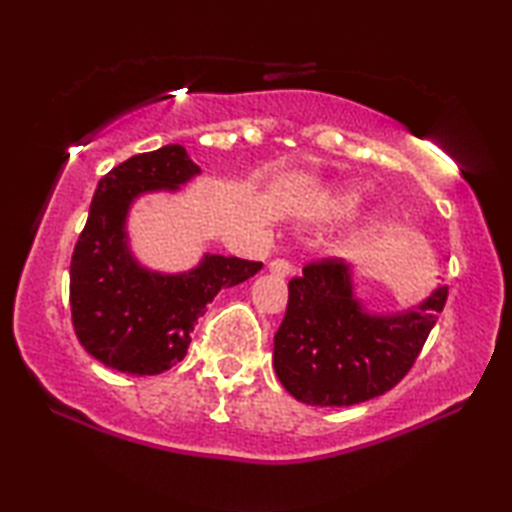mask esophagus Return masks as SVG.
<instances>
[{"instance_id": "1", "label": "esophagus", "mask_w": 512, "mask_h": 512, "mask_svg": "<svg viewBox=\"0 0 512 512\" xmlns=\"http://www.w3.org/2000/svg\"><path fill=\"white\" fill-rule=\"evenodd\" d=\"M268 271H271L273 275L287 277L293 273V266H291V262H287V259H273V262L268 264Z\"/></svg>"}]
</instances>
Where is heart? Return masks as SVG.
I'll return each mask as SVG.
<instances>
[{"label": "heart", "mask_w": 512, "mask_h": 512, "mask_svg": "<svg viewBox=\"0 0 512 512\" xmlns=\"http://www.w3.org/2000/svg\"><path fill=\"white\" fill-rule=\"evenodd\" d=\"M363 201V194L354 187H336L332 192L323 194L311 207V216L316 221H336L350 216ZM377 221V214H368L366 221H363V230H370Z\"/></svg>", "instance_id": "b5f03b06"}]
</instances>
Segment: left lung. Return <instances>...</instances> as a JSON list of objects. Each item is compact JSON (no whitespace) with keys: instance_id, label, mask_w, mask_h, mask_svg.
<instances>
[{"instance_id":"1","label":"left lung","mask_w":512,"mask_h":512,"mask_svg":"<svg viewBox=\"0 0 512 512\" xmlns=\"http://www.w3.org/2000/svg\"><path fill=\"white\" fill-rule=\"evenodd\" d=\"M447 302V287L409 311L370 314L352 291L350 264L325 257L289 282L273 368L298 402L352 406L384 395L411 370Z\"/></svg>"}]
</instances>
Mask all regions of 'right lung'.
<instances>
[{"mask_svg":"<svg viewBox=\"0 0 512 512\" xmlns=\"http://www.w3.org/2000/svg\"><path fill=\"white\" fill-rule=\"evenodd\" d=\"M198 173L185 146L167 144L133 155L99 180L69 266V305L81 345L103 366L140 377L176 366L216 293L262 268V262L205 255L192 271L167 275L133 257L126 219L135 198L178 189Z\"/></svg>","mask_w":512,"mask_h":512,"instance_id":"right-lung-1","label":"right lung"}]
</instances>
